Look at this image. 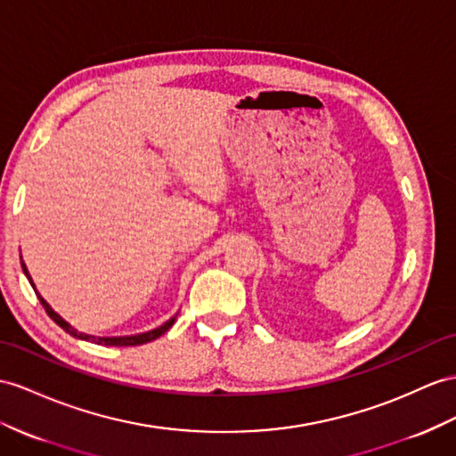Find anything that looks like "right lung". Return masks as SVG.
<instances>
[{"instance_id":"1","label":"right lung","mask_w":456,"mask_h":456,"mask_svg":"<svg viewBox=\"0 0 456 456\" xmlns=\"http://www.w3.org/2000/svg\"><path fill=\"white\" fill-rule=\"evenodd\" d=\"M22 272H25V275L28 277V281H30V285H32V279H30V275H28V270H27L25 264H22ZM32 287H34V285H32ZM37 295H38V293H37ZM38 298H40V302H42L44 310L48 312V316H50L57 325H60L61 330H65L69 335L77 337V339L96 341L98 345H110V346H134V345H144V343H150V341L158 339L159 335L166 333V331L171 328V325L175 323V318H171L169 322L159 325V328H156V330H151V331H148V333H140V335H131V337H92V335H86V333H78V331H77L75 328H71V325H69L65 320H61V316H57V314L50 308L48 302H45L40 295H38Z\"/></svg>"}]
</instances>
